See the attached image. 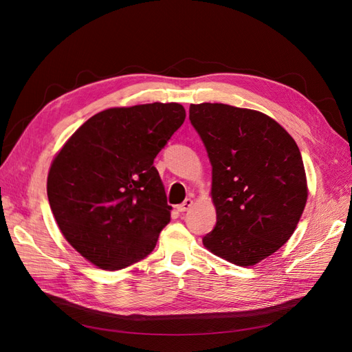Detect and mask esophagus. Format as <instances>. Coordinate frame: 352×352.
Here are the masks:
<instances>
[{"instance_id":"1","label":"esophagus","mask_w":352,"mask_h":352,"mask_svg":"<svg viewBox=\"0 0 352 352\" xmlns=\"http://www.w3.org/2000/svg\"><path fill=\"white\" fill-rule=\"evenodd\" d=\"M192 206H194V199H192V198H186V199L182 202V204H179L176 208H177V211L184 212V211L189 210Z\"/></svg>"}]
</instances>
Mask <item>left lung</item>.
Segmentation results:
<instances>
[{
    "mask_svg": "<svg viewBox=\"0 0 352 352\" xmlns=\"http://www.w3.org/2000/svg\"><path fill=\"white\" fill-rule=\"evenodd\" d=\"M189 120L212 167L217 223L207 250L236 265H254L291 238L307 202L300 148L260 111L228 104H190Z\"/></svg>",
    "mask_w": 352,
    "mask_h": 352,
    "instance_id": "obj_1",
    "label": "left lung"
}]
</instances>
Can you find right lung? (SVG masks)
Listing matches in <instances>:
<instances>
[{
  "instance_id": "1",
  "label": "right lung",
  "mask_w": 352,
  "mask_h": 352,
  "mask_svg": "<svg viewBox=\"0 0 352 352\" xmlns=\"http://www.w3.org/2000/svg\"><path fill=\"white\" fill-rule=\"evenodd\" d=\"M185 116L177 102L104 110L56 155L51 211L67 242L97 267L120 270L155 248L172 207L154 158Z\"/></svg>"
}]
</instances>
